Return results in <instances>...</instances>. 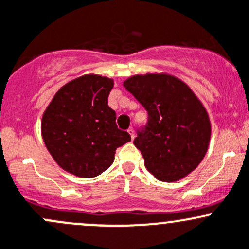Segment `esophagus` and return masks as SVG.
Wrapping results in <instances>:
<instances>
[{
	"label": "esophagus",
	"instance_id": "esophagus-1",
	"mask_svg": "<svg viewBox=\"0 0 249 249\" xmlns=\"http://www.w3.org/2000/svg\"><path fill=\"white\" fill-rule=\"evenodd\" d=\"M128 133H129V135H130V138H132V140L134 139V130H133L132 127H130L129 129H128Z\"/></svg>",
	"mask_w": 249,
	"mask_h": 249
}]
</instances>
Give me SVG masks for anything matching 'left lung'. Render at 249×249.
I'll return each instance as SVG.
<instances>
[{"label": "left lung", "mask_w": 249, "mask_h": 249, "mask_svg": "<svg viewBox=\"0 0 249 249\" xmlns=\"http://www.w3.org/2000/svg\"><path fill=\"white\" fill-rule=\"evenodd\" d=\"M148 114L134 139L157 180L186 178L204 160L211 138L206 109L187 84L169 74H145L124 83Z\"/></svg>", "instance_id": "obj_1"}]
</instances>
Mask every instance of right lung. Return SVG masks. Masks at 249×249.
Masks as SVG:
<instances>
[{"instance_id":"obj_1","label":"right lung","mask_w":249,"mask_h":249,"mask_svg":"<svg viewBox=\"0 0 249 249\" xmlns=\"http://www.w3.org/2000/svg\"><path fill=\"white\" fill-rule=\"evenodd\" d=\"M112 87V79L87 74L61 87L45 109L43 140L63 170L86 178L101 175L114 162L116 148L130 142L107 106Z\"/></svg>"}]
</instances>
